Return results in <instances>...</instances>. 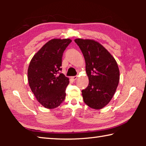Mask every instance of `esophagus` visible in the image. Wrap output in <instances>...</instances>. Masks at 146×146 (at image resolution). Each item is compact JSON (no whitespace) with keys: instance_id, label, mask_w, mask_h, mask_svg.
Instances as JSON below:
<instances>
[{"instance_id":"34e87169","label":"esophagus","mask_w":146,"mask_h":146,"mask_svg":"<svg viewBox=\"0 0 146 146\" xmlns=\"http://www.w3.org/2000/svg\"><path fill=\"white\" fill-rule=\"evenodd\" d=\"M71 79H72L73 80H76V79H77V76H72L71 77Z\"/></svg>"}]
</instances>
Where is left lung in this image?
<instances>
[{
	"instance_id": "8db88e82",
	"label": "left lung",
	"mask_w": 146,
	"mask_h": 146,
	"mask_svg": "<svg viewBox=\"0 0 146 146\" xmlns=\"http://www.w3.org/2000/svg\"><path fill=\"white\" fill-rule=\"evenodd\" d=\"M86 62L89 84L82 91L84 102L89 107L100 110L108 104L120 80V71L115 58L98 42L75 39Z\"/></svg>"
}]
</instances>
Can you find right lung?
I'll list each match as a JSON object with an SVG mask.
<instances>
[{
	"label": "right lung",
	"mask_w": 146,
	"mask_h": 146,
	"mask_svg": "<svg viewBox=\"0 0 146 146\" xmlns=\"http://www.w3.org/2000/svg\"><path fill=\"white\" fill-rule=\"evenodd\" d=\"M71 42L70 38H53L35 54L28 70L29 86L36 100L43 107L54 109L66 97L69 78L62 70L63 53Z\"/></svg>",
	"instance_id": "add662e5"
}]
</instances>
